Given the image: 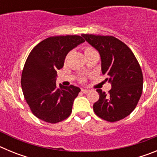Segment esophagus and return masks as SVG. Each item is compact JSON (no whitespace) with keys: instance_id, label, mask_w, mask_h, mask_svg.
<instances>
[{"instance_id":"esophagus-1","label":"esophagus","mask_w":157,"mask_h":157,"mask_svg":"<svg viewBox=\"0 0 157 157\" xmlns=\"http://www.w3.org/2000/svg\"><path fill=\"white\" fill-rule=\"evenodd\" d=\"M81 91L83 93V94H87V93H88L90 90H87V89H82Z\"/></svg>"}]
</instances>
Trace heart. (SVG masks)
<instances>
[{"mask_svg": "<svg viewBox=\"0 0 157 157\" xmlns=\"http://www.w3.org/2000/svg\"><path fill=\"white\" fill-rule=\"evenodd\" d=\"M93 49H94V48H91V47H86V48H84V52H88V51L93 50Z\"/></svg>", "mask_w": 157, "mask_h": 157, "instance_id": "b5f03b06", "label": "heart"}]
</instances>
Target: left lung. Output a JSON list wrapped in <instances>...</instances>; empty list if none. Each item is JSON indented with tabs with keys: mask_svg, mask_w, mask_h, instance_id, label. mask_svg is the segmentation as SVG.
Wrapping results in <instances>:
<instances>
[{
	"mask_svg": "<svg viewBox=\"0 0 157 157\" xmlns=\"http://www.w3.org/2000/svg\"><path fill=\"white\" fill-rule=\"evenodd\" d=\"M99 52L102 74L112 85L109 94L97 90L99 100L94 105L95 114L108 122L127 117L136 108L143 88L141 67L130 48L113 36L82 34Z\"/></svg>",
	"mask_w": 157,
	"mask_h": 157,
	"instance_id": "1",
	"label": "left lung"
}]
</instances>
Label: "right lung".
Listing matches in <instances>:
<instances>
[{"mask_svg":"<svg viewBox=\"0 0 157 157\" xmlns=\"http://www.w3.org/2000/svg\"><path fill=\"white\" fill-rule=\"evenodd\" d=\"M85 40L78 35L49 37L29 54L21 76L23 95L32 113L49 123L64 120L80 90L71 85L56 86V71L61 69L69 52Z\"/></svg>","mask_w":157,"mask_h":157,"instance_id":"1","label":"right lung"}]
</instances>
